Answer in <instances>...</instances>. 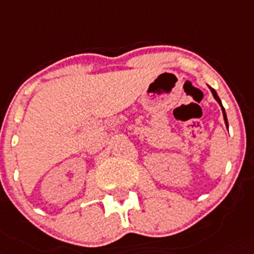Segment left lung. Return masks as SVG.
<instances>
[{"label": "left lung", "instance_id": "obj_1", "mask_svg": "<svg viewBox=\"0 0 254 254\" xmlns=\"http://www.w3.org/2000/svg\"><path fill=\"white\" fill-rule=\"evenodd\" d=\"M208 87H209V89H210V91H212V94H213V98H214L215 100H217V103L219 104L220 109H222V113H223V119H224V123H226V127H228V120H227V114H226V110H224L223 105H222V101H220V99H219V96H218L217 91H215L214 89H212V87H210V86H208Z\"/></svg>", "mask_w": 254, "mask_h": 254}]
</instances>
